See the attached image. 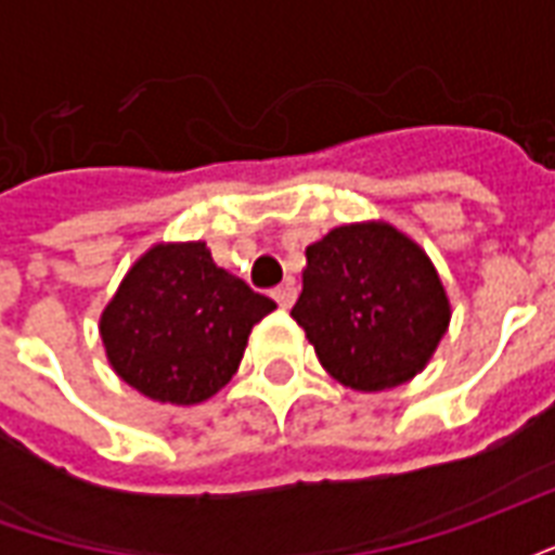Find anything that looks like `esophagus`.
Returning <instances> with one entry per match:
<instances>
[{
  "label": "esophagus",
  "instance_id": "obj_1",
  "mask_svg": "<svg viewBox=\"0 0 555 555\" xmlns=\"http://www.w3.org/2000/svg\"><path fill=\"white\" fill-rule=\"evenodd\" d=\"M273 300L282 306V309H291L294 306V300H297V288H294V282H282L279 288H273Z\"/></svg>",
  "mask_w": 555,
  "mask_h": 555
}]
</instances>
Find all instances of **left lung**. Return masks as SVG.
Returning <instances> with one entry per match:
<instances>
[{
  "mask_svg": "<svg viewBox=\"0 0 555 555\" xmlns=\"http://www.w3.org/2000/svg\"><path fill=\"white\" fill-rule=\"evenodd\" d=\"M291 318L336 380L380 392L425 369L449 326V300L416 243L392 225L362 222L306 249Z\"/></svg>",
  "mask_w": 555,
  "mask_h": 555,
  "instance_id": "obj_1",
  "label": "left lung"
}]
</instances>
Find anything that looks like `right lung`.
<instances>
[{"mask_svg": "<svg viewBox=\"0 0 555 555\" xmlns=\"http://www.w3.org/2000/svg\"><path fill=\"white\" fill-rule=\"evenodd\" d=\"M273 309L214 264L205 243H159L130 267L101 336L125 384L154 401L198 404L229 384L253 326Z\"/></svg>", "mask_w": 555, "mask_h": 555, "instance_id": "obj_1", "label": "right lung"}]
</instances>
